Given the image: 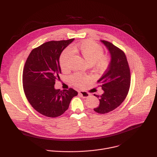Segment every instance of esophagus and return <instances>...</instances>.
Segmentation results:
<instances>
[{"label":"esophagus","instance_id":"obj_1","mask_svg":"<svg viewBox=\"0 0 157 157\" xmlns=\"http://www.w3.org/2000/svg\"><path fill=\"white\" fill-rule=\"evenodd\" d=\"M79 95L82 98H87L89 96V94L86 91H80L79 92Z\"/></svg>","mask_w":157,"mask_h":157}]
</instances>
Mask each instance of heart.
<instances>
[{
    "label": "heart",
    "instance_id": "1",
    "mask_svg": "<svg viewBox=\"0 0 157 157\" xmlns=\"http://www.w3.org/2000/svg\"><path fill=\"white\" fill-rule=\"evenodd\" d=\"M75 52L79 53L85 59L88 64H96L97 68L101 71L105 70L109 64L110 59L107 56H104L103 48L93 41H84L71 48H68L62 53L59 59V65L62 71L68 69L70 60ZM87 76L79 73H75L70 77V82L77 87H83L89 81Z\"/></svg>",
    "mask_w": 157,
    "mask_h": 157
}]
</instances>
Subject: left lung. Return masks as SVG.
<instances>
[{"label": "left lung", "mask_w": 157, "mask_h": 157, "mask_svg": "<svg viewBox=\"0 0 157 157\" xmlns=\"http://www.w3.org/2000/svg\"><path fill=\"white\" fill-rule=\"evenodd\" d=\"M110 55L108 68L98 81L104 91L101 96L95 95L100 102L94 110L106 114L119 107L125 100L130 85V71L124 52L107 41L101 40Z\"/></svg>", "instance_id": "8db88e82"}]
</instances>
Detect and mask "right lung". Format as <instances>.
<instances>
[{
    "mask_svg": "<svg viewBox=\"0 0 157 157\" xmlns=\"http://www.w3.org/2000/svg\"><path fill=\"white\" fill-rule=\"evenodd\" d=\"M74 40L44 43L31 52L25 62L22 79L25 94L33 109L44 116H60L78 95L72 88L61 91L54 86L61 73L59 56Z\"/></svg>",
    "mask_w": 157,
    "mask_h": 157,
    "instance_id": "right-lung-1",
    "label": "right lung"
}]
</instances>
